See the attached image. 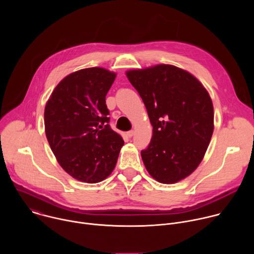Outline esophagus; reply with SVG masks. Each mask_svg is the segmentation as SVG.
<instances>
[{
  "label": "esophagus",
  "mask_w": 254,
  "mask_h": 254,
  "mask_svg": "<svg viewBox=\"0 0 254 254\" xmlns=\"http://www.w3.org/2000/svg\"><path fill=\"white\" fill-rule=\"evenodd\" d=\"M133 133H134L133 130H128V131H127V135L128 137H131V136L133 135Z\"/></svg>",
  "instance_id": "esophagus-1"
}]
</instances>
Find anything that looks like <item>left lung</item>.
<instances>
[{"label":"left lung","mask_w":254,"mask_h":254,"mask_svg":"<svg viewBox=\"0 0 254 254\" xmlns=\"http://www.w3.org/2000/svg\"><path fill=\"white\" fill-rule=\"evenodd\" d=\"M127 76L153 126L151 142L140 152L142 162L160 183H177L194 172L209 146L212 100L196 77L173 65L129 70Z\"/></svg>","instance_id":"left-lung-1"}]
</instances>
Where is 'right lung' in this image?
Instances as JSON below:
<instances>
[{
  "instance_id": "add662e5",
  "label": "right lung",
  "mask_w": 254,
  "mask_h": 254,
  "mask_svg": "<svg viewBox=\"0 0 254 254\" xmlns=\"http://www.w3.org/2000/svg\"><path fill=\"white\" fill-rule=\"evenodd\" d=\"M116 76L100 67L73 72L59 82L45 106L50 148L64 171L81 182L94 184L110 176L125 143L108 125L105 104Z\"/></svg>"
}]
</instances>
